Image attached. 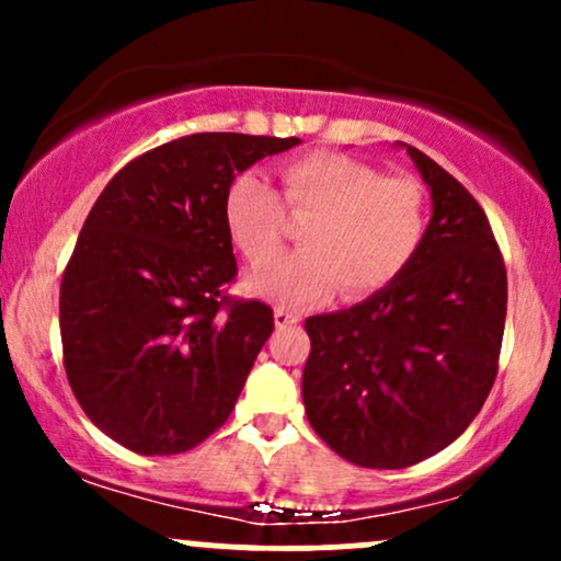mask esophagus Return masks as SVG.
Masks as SVG:
<instances>
[{
    "mask_svg": "<svg viewBox=\"0 0 561 561\" xmlns=\"http://www.w3.org/2000/svg\"><path fill=\"white\" fill-rule=\"evenodd\" d=\"M298 321H300L298 311H287V308H276V311H274V324L279 327V330L298 324Z\"/></svg>",
    "mask_w": 561,
    "mask_h": 561,
    "instance_id": "34e87169",
    "label": "esophagus"
}]
</instances>
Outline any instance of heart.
<instances>
[{"mask_svg":"<svg viewBox=\"0 0 561 561\" xmlns=\"http://www.w3.org/2000/svg\"><path fill=\"white\" fill-rule=\"evenodd\" d=\"M279 190L259 173H240L224 197V221L242 259L266 263L300 229V253L248 276L250 293L282 308L327 300L334 289L351 300L390 287L414 261L427 234V197L411 176H382L364 160L311 152L276 169Z\"/></svg>","mask_w":561,"mask_h":561,"instance_id":"obj_1","label":"heart"}]
</instances>
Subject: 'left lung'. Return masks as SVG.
<instances>
[{
	"instance_id": "left-lung-1",
	"label": "left lung",
	"mask_w": 561,
	"mask_h": 561,
	"mask_svg": "<svg viewBox=\"0 0 561 561\" xmlns=\"http://www.w3.org/2000/svg\"><path fill=\"white\" fill-rule=\"evenodd\" d=\"M433 195L422 248L390 287L306 319L302 403L334 454L403 469L443 450L480 414L506 321V266L480 203L405 147Z\"/></svg>"
}]
</instances>
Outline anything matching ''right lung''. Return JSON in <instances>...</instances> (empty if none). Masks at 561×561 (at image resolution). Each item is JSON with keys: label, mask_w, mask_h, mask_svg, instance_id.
<instances>
[{"label": "right lung", "mask_w": 561, "mask_h": 561, "mask_svg": "<svg viewBox=\"0 0 561 561\" xmlns=\"http://www.w3.org/2000/svg\"><path fill=\"white\" fill-rule=\"evenodd\" d=\"M298 141H165L89 210L60 282L62 364L89 420L134 454H184L229 420L274 311L227 293L237 259L224 197L237 173Z\"/></svg>", "instance_id": "add662e5"}]
</instances>
